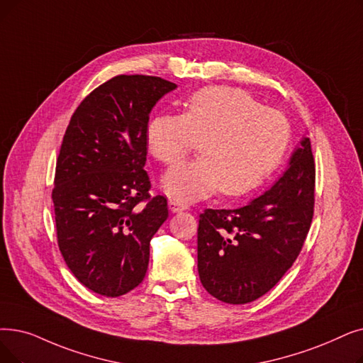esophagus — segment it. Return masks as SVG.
Here are the masks:
<instances>
[{
  "label": "esophagus",
  "mask_w": 363,
  "mask_h": 363,
  "mask_svg": "<svg viewBox=\"0 0 363 363\" xmlns=\"http://www.w3.org/2000/svg\"><path fill=\"white\" fill-rule=\"evenodd\" d=\"M169 209H170V212H173V213L182 212V211H186V209H188V204H186V203H182V201H178V200H170V201H169Z\"/></svg>",
  "instance_id": "esophagus-1"
}]
</instances>
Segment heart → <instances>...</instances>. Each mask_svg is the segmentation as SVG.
Here are the masks:
<instances>
[{
  "label": "heart",
  "mask_w": 363,
  "mask_h": 363,
  "mask_svg": "<svg viewBox=\"0 0 363 363\" xmlns=\"http://www.w3.org/2000/svg\"><path fill=\"white\" fill-rule=\"evenodd\" d=\"M150 152L173 164L196 148L201 157L173 166L163 178L169 196L199 200L219 193L246 194L277 169L289 145L285 116L262 106L245 90L213 86L193 93L182 116L160 114L147 125Z\"/></svg>",
  "instance_id": "heart-1"
}]
</instances>
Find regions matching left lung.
<instances>
[{"label":"left lung","mask_w":363,"mask_h":363,"mask_svg":"<svg viewBox=\"0 0 363 363\" xmlns=\"http://www.w3.org/2000/svg\"><path fill=\"white\" fill-rule=\"evenodd\" d=\"M310 139L291 157L283 177L239 209H206L197 230L203 288L228 304H247L269 292L299 255L314 212Z\"/></svg>","instance_id":"obj_1"}]
</instances>
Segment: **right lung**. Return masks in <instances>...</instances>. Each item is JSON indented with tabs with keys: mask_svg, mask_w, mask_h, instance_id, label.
<instances>
[{
	"mask_svg": "<svg viewBox=\"0 0 363 363\" xmlns=\"http://www.w3.org/2000/svg\"><path fill=\"white\" fill-rule=\"evenodd\" d=\"M177 84L151 75H117L83 99L56 162V234L68 269L86 288L120 296L144 280L150 242L169 216L151 197L147 125L152 106Z\"/></svg>",
	"mask_w": 363,
	"mask_h": 363,
	"instance_id": "add662e5",
	"label": "right lung"
}]
</instances>
